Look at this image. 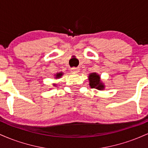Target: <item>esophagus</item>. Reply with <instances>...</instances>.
Returning a JSON list of instances; mask_svg holds the SVG:
<instances>
[{
  "label": "esophagus",
  "mask_w": 148,
  "mask_h": 148,
  "mask_svg": "<svg viewBox=\"0 0 148 148\" xmlns=\"http://www.w3.org/2000/svg\"><path fill=\"white\" fill-rule=\"evenodd\" d=\"M79 68H78V67H73V68H71V71H72V72L73 73H75V74H76V73H79Z\"/></svg>",
  "instance_id": "obj_1"
}]
</instances>
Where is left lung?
<instances>
[{
	"instance_id": "8db88e82",
	"label": "left lung",
	"mask_w": 148,
	"mask_h": 148,
	"mask_svg": "<svg viewBox=\"0 0 148 148\" xmlns=\"http://www.w3.org/2000/svg\"><path fill=\"white\" fill-rule=\"evenodd\" d=\"M88 80H89V85L90 88H95L99 90H103L105 89V85L101 80L99 74H97L96 72L89 74Z\"/></svg>"
}]
</instances>
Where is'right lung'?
I'll return each instance as SVG.
<instances>
[{
    "label": "right lung",
    "instance_id": "add662e5",
    "mask_svg": "<svg viewBox=\"0 0 148 148\" xmlns=\"http://www.w3.org/2000/svg\"><path fill=\"white\" fill-rule=\"evenodd\" d=\"M63 74H64V73L62 72H58V73H56V74H55V75H54V76H55V77H54V78H55V79H60V78H61V76L63 75ZM53 86H56V87L57 85L56 84H53Z\"/></svg>",
    "mask_w": 148,
    "mask_h": 148
}]
</instances>
